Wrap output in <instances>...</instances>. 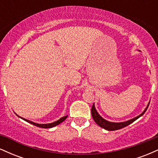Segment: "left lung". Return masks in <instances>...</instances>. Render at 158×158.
<instances>
[{"instance_id": "obj_1", "label": "left lung", "mask_w": 158, "mask_h": 158, "mask_svg": "<svg viewBox=\"0 0 158 158\" xmlns=\"http://www.w3.org/2000/svg\"><path fill=\"white\" fill-rule=\"evenodd\" d=\"M148 106H149V103L148 104V106L146 107V109L144 110V111H143L141 114H139V116H137V117L130 119V120L126 121V122H123V123H111V122H108V121H107L105 119H103L102 117L97 113V110H96L95 107H94V105L92 106L91 114H92V117H93V119H94V121H95L96 123H97L98 126L102 127V128H105V129L108 130V131H115V130L120 129V128H124V127L128 126V125L133 123L134 121H135L136 119H138L139 117H140L141 116L143 115L145 112L146 111Z\"/></svg>"}]
</instances>
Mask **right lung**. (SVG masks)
<instances>
[{
	"mask_svg": "<svg viewBox=\"0 0 158 158\" xmlns=\"http://www.w3.org/2000/svg\"><path fill=\"white\" fill-rule=\"evenodd\" d=\"M67 117H68V116H65V117H61V119H59V120L56 121V122L52 123H49V124H38V123H33V122H32V121L28 120V119H24V118H22V119H23V120L27 121V123H31V124L34 125V126H35L40 127V128H52V127H54V126H57V125L60 124L61 123H62L63 121H64V120H65V119H66Z\"/></svg>",
	"mask_w": 158,
	"mask_h": 158,
	"instance_id": "obj_1",
	"label": "right lung"
}]
</instances>
